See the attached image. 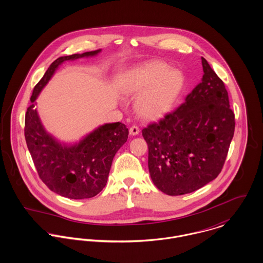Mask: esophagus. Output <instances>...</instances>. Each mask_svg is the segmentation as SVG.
I'll return each mask as SVG.
<instances>
[{
    "instance_id": "obj_1",
    "label": "esophagus",
    "mask_w": 263,
    "mask_h": 263,
    "mask_svg": "<svg viewBox=\"0 0 263 263\" xmlns=\"http://www.w3.org/2000/svg\"><path fill=\"white\" fill-rule=\"evenodd\" d=\"M139 133H140V128L137 125H133L129 128V135L130 136H137Z\"/></svg>"
}]
</instances>
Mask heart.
<instances>
[{
	"label": "heart",
	"mask_w": 263,
	"mask_h": 263,
	"mask_svg": "<svg viewBox=\"0 0 263 263\" xmlns=\"http://www.w3.org/2000/svg\"><path fill=\"white\" fill-rule=\"evenodd\" d=\"M183 87V76L162 63H151L136 69L126 91L139 96L135 109L145 120H156L171 110Z\"/></svg>",
	"instance_id": "b5f03b06"
}]
</instances>
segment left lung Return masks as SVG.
Here are the masks:
<instances>
[{
	"instance_id": "1",
	"label": "left lung",
	"mask_w": 263,
	"mask_h": 263,
	"mask_svg": "<svg viewBox=\"0 0 263 263\" xmlns=\"http://www.w3.org/2000/svg\"><path fill=\"white\" fill-rule=\"evenodd\" d=\"M201 82L185 101L142 133L154 184L168 195L204 186L220 174L235 130L224 82L201 58Z\"/></svg>"
}]
</instances>
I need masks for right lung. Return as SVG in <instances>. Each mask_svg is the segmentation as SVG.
Here are the masks:
<instances>
[{
  "mask_svg": "<svg viewBox=\"0 0 263 263\" xmlns=\"http://www.w3.org/2000/svg\"><path fill=\"white\" fill-rule=\"evenodd\" d=\"M100 51L57 59L34 87L31 105L25 115V140L40 179L51 191L71 199L93 197L104 188L113 158L127 141L128 129L121 122L105 123L79 142L64 143L46 132L35 108V101L62 64L95 57Z\"/></svg>",
  "mask_w": 263,
  "mask_h": 263,
  "instance_id": "add662e5",
  "label": "right lung"
}]
</instances>
